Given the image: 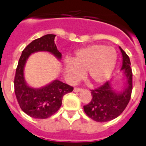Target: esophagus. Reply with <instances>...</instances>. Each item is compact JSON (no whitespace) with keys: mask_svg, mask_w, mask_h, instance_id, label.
<instances>
[{"mask_svg":"<svg viewBox=\"0 0 146 146\" xmlns=\"http://www.w3.org/2000/svg\"><path fill=\"white\" fill-rule=\"evenodd\" d=\"M81 90H82V88H77V87H75V88H74V92H80Z\"/></svg>","mask_w":146,"mask_h":146,"instance_id":"1","label":"esophagus"}]
</instances>
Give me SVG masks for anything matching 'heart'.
Wrapping results in <instances>:
<instances>
[{
	"mask_svg": "<svg viewBox=\"0 0 146 146\" xmlns=\"http://www.w3.org/2000/svg\"><path fill=\"white\" fill-rule=\"evenodd\" d=\"M117 54L113 47L92 45L82 48L74 54L72 60L65 59L64 74L68 81L74 83L86 77L94 84H101L110 78L115 68Z\"/></svg>",
	"mask_w": 146,
	"mask_h": 146,
	"instance_id": "1",
	"label": "heart"
}]
</instances>
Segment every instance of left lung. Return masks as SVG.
I'll return each mask as SVG.
<instances>
[{"mask_svg":"<svg viewBox=\"0 0 146 146\" xmlns=\"http://www.w3.org/2000/svg\"><path fill=\"white\" fill-rule=\"evenodd\" d=\"M123 55L122 70L126 77V87L121 92L112 88L110 82L92 90V99L83 109L87 116L94 121L108 122L117 117L126 108L132 92V71L129 57L119 47Z\"/></svg>","mask_w":146,"mask_h":146,"instance_id":"8db88e82","label":"left lung"}]
</instances>
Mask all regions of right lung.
<instances>
[{
    "label": "right lung",
    "mask_w": 146,
    "mask_h": 146,
    "mask_svg": "<svg viewBox=\"0 0 146 146\" xmlns=\"http://www.w3.org/2000/svg\"><path fill=\"white\" fill-rule=\"evenodd\" d=\"M55 36L46 35L31 42L22 52L16 68L14 86L18 104L27 115L37 119H46L53 115L60 108L63 96L74 89L58 80L40 88L29 86L25 81L23 69L27 59L32 53L48 52L58 59H61L62 54L54 43Z\"/></svg>",
    "instance_id": "add662e5"
}]
</instances>
